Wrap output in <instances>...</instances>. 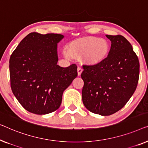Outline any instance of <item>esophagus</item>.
I'll return each instance as SVG.
<instances>
[{"label": "esophagus", "instance_id": "1", "mask_svg": "<svg viewBox=\"0 0 148 148\" xmlns=\"http://www.w3.org/2000/svg\"><path fill=\"white\" fill-rule=\"evenodd\" d=\"M82 70H83L82 68L80 67V66H79V67H78V68H77V71H78V76H80L81 74H82Z\"/></svg>", "mask_w": 148, "mask_h": 148}]
</instances>
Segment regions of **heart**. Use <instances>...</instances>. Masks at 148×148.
I'll return each mask as SVG.
<instances>
[{
	"instance_id": "b5f03b06",
	"label": "heart",
	"mask_w": 148,
	"mask_h": 148,
	"mask_svg": "<svg viewBox=\"0 0 148 148\" xmlns=\"http://www.w3.org/2000/svg\"><path fill=\"white\" fill-rule=\"evenodd\" d=\"M110 45L107 41L97 37H89L81 38L70 43L69 51L64 53L68 58L86 56L87 62L95 64L103 61L109 55Z\"/></svg>"
}]
</instances>
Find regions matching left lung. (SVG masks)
<instances>
[{"label": "left lung", "mask_w": 148, "mask_h": 148, "mask_svg": "<svg viewBox=\"0 0 148 148\" xmlns=\"http://www.w3.org/2000/svg\"><path fill=\"white\" fill-rule=\"evenodd\" d=\"M111 41L107 58L93 65H83L82 102L88 110L111 115L125 105L138 84L139 62L132 45L120 35H106Z\"/></svg>", "instance_id": "left-lung-1"}]
</instances>
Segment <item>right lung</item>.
I'll list each match as a JSON object with an SVG mask.
<instances>
[{
  "label": "right lung",
  "instance_id": "obj_1",
  "mask_svg": "<svg viewBox=\"0 0 148 148\" xmlns=\"http://www.w3.org/2000/svg\"><path fill=\"white\" fill-rule=\"evenodd\" d=\"M61 34L33 32L21 41L9 60L11 87L23 107L37 115L55 111L62 94L78 75L77 66L57 65Z\"/></svg>",
  "mask_w": 148,
  "mask_h": 148
}]
</instances>
